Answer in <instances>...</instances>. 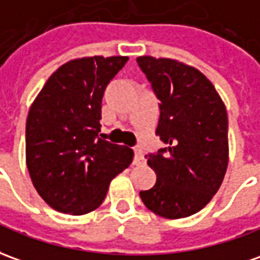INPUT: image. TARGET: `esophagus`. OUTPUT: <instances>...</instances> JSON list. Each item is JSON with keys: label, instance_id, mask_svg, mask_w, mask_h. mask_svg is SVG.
I'll use <instances>...</instances> for the list:
<instances>
[{"label": "esophagus", "instance_id": "obj_1", "mask_svg": "<svg viewBox=\"0 0 260 260\" xmlns=\"http://www.w3.org/2000/svg\"><path fill=\"white\" fill-rule=\"evenodd\" d=\"M144 155H143V150L140 147H134V164L136 166H140L144 164Z\"/></svg>", "mask_w": 260, "mask_h": 260}]
</instances>
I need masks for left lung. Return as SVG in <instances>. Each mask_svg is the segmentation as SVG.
Returning a JSON list of instances; mask_svg holds the SVG:
<instances>
[{"instance_id": "left-lung-1", "label": "left lung", "mask_w": 260, "mask_h": 260, "mask_svg": "<svg viewBox=\"0 0 260 260\" xmlns=\"http://www.w3.org/2000/svg\"><path fill=\"white\" fill-rule=\"evenodd\" d=\"M137 63L160 100L155 134L167 147L146 155L157 182L140 191L150 211L168 219L201 211L228 167V116L214 85L178 60L140 56Z\"/></svg>"}]
</instances>
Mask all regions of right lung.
<instances>
[{"label":"right lung","mask_w":260,"mask_h":260,"mask_svg":"<svg viewBox=\"0 0 260 260\" xmlns=\"http://www.w3.org/2000/svg\"><path fill=\"white\" fill-rule=\"evenodd\" d=\"M127 56L71 60L52 73L32 103L25 130L26 166L38 194L63 214L83 215L103 202L133 150L100 139L102 99Z\"/></svg>","instance_id":"obj_1"}]
</instances>
